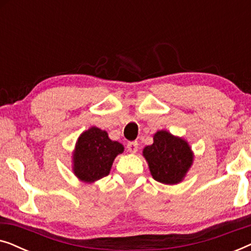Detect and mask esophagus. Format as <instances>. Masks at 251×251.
I'll return each mask as SVG.
<instances>
[{
	"label": "esophagus",
	"instance_id": "1",
	"mask_svg": "<svg viewBox=\"0 0 251 251\" xmlns=\"http://www.w3.org/2000/svg\"><path fill=\"white\" fill-rule=\"evenodd\" d=\"M126 149L130 153L135 154L137 151H138V143L137 142H131V143H128V145H126Z\"/></svg>",
	"mask_w": 251,
	"mask_h": 251
}]
</instances>
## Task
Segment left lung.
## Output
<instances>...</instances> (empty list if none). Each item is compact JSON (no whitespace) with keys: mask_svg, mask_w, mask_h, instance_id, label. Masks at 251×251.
<instances>
[{"mask_svg":"<svg viewBox=\"0 0 251 251\" xmlns=\"http://www.w3.org/2000/svg\"><path fill=\"white\" fill-rule=\"evenodd\" d=\"M143 156L154 179L166 185L181 183L194 161V153L187 140L167 130L154 133L153 144L143 150Z\"/></svg>","mask_w":251,"mask_h":251,"instance_id":"obj_1","label":"left lung"}]
</instances>
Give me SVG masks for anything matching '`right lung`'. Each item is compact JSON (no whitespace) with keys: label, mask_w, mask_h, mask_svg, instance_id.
<instances>
[{"label":"right lung","mask_w":251,"mask_h":251,"mask_svg":"<svg viewBox=\"0 0 251 251\" xmlns=\"http://www.w3.org/2000/svg\"><path fill=\"white\" fill-rule=\"evenodd\" d=\"M125 147L111 140L108 133L97 126H91L80 135L72 154V171L78 180L92 184L107 176L112 164Z\"/></svg>","instance_id":"right-lung-1"}]
</instances>
